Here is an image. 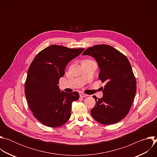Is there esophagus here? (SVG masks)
<instances>
[{
	"instance_id": "obj_1",
	"label": "esophagus",
	"mask_w": 157,
	"mask_h": 157,
	"mask_svg": "<svg viewBox=\"0 0 157 157\" xmlns=\"http://www.w3.org/2000/svg\"><path fill=\"white\" fill-rule=\"evenodd\" d=\"M79 96H80V97H81V98H85V97H87V94H84V93H82V92H80V93H79Z\"/></svg>"
}]
</instances>
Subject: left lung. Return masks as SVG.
Segmentation results:
<instances>
[{"label":"left lung","instance_id":"1","mask_svg":"<svg viewBox=\"0 0 157 157\" xmlns=\"http://www.w3.org/2000/svg\"><path fill=\"white\" fill-rule=\"evenodd\" d=\"M82 55H89L97 61L99 79L105 85L103 96L96 100L91 110L93 117L98 122L110 125L119 122L128 113L136 96L135 76L127 58L107 44H98L86 49Z\"/></svg>","mask_w":157,"mask_h":157}]
</instances>
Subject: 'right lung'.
I'll return each instance as SVG.
<instances>
[{
	"label": "right lung",
	"instance_id": "add662e5",
	"mask_svg": "<svg viewBox=\"0 0 157 157\" xmlns=\"http://www.w3.org/2000/svg\"><path fill=\"white\" fill-rule=\"evenodd\" d=\"M84 50L53 44L39 52L32 62L25 94L33 115L44 125L57 127L70 119L72 102L79 99V94L61 91L58 84L66 66Z\"/></svg>",
	"mask_w": 157,
	"mask_h": 157
}]
</instances>
